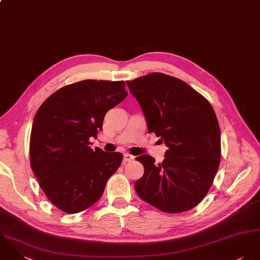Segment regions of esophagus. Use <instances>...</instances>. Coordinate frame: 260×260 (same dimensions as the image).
<instances>
[{
	"instance_id": "esophagus-1",
	"label": "esophagus",
	"mask_w": 260,
	"mask_h": 260,
	"mask_svg": "<svg viewBox=\"0 0 260 260\" xmlns=\"http://www.w3.org/2000/svg\"><path fill=\"white\" fill-rule=\"evenodd\" d=\"M134 158H135V156H132V155H129V154H124V155H123V162H124V164H125V162H129V161H132Z\"/></svg>"
}]
</instances>
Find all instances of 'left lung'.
I'll return each instance as SVG.
<instances>
[{"instance_id":"1","label":"left lung","mask_w":260,"mask_h":260,"mask_svg":"<svg viewBox=\"0 0 260 260\" xmlns=\"http://www.w3.org/2000/svg\"><path fill=\"white\" fill-rule=\"evenodd\" d=\"M142 107L149 133L168 146L161 164L144 155V176L135 183L141 199L166 213L196 207L213 184L221 136L212 105L183 80L159 72L126 81Z\"/></svg>"}]
</instances>
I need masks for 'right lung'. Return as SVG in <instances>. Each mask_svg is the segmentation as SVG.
<instances>
[{
  "label": "right lung",
  "mask_w": 260,
  "mask_h": 260,
  "mask_svg": "<svg viewBox=\"0 0 260 260\" xmlns=\"http://www.w3.org/2000/svg\"><path fill=\"white\" fill-rule=\"evenodd\" d=\"M123 81L82 80L58 89L39 107L30 137V164L55 207L81 212L96 203L122 155L89 145L105 113L127 95Z\"/></svg>",
  "instance_id": "add662e5"
}]
</instances>
